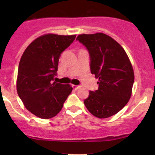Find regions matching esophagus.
Masks as SVG:
<instances>
[{"label":"esophagus","mask_w":155,"mask_h":155,"mask_svg":"<svg viewBox=\"0 0 155 155\" xmlns=\"http://www.w3.org/2000/svg\"><path fill=\"white\" fill-rule=\"evenodd\" d=\"M73 89H75V90H78V89H80V87H81V86H80V85H75V84H73Z\"/></svg>","instance_id":"esophagus-1"}]
</instances>
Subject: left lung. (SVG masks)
Instances as JSON below:
<instances>
[{
    "label": "left lung",
    "instance_id": "obj_1",
    "mask_svg": "<svg viewBox=\"0 0 155 155\" xmlns=\"http://www.w3.org/2000/svg\"><path fill=\"white\" fill-rule=\"evenodd\" d=\"M88 51L91 73L98 78V90L90 91L84 104L92 115L106 118L117 114L130 98L134 73L121 46L105 34L76 38Z\"/></svg>",
    "mask_w": 155,
    "mask_h": 155
}]
</instances>
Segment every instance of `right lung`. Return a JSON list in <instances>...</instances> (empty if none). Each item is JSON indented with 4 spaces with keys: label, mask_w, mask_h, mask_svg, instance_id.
<instances>
[{
    "label": "right lung",
    "mask_w": 155,
    "mask_h": 155,
    "mask_svg": "<svg viewBox=\"0 0 155 155\" xmlns=\"http://www.w3.org/2000/svg\"><path fill=\"white\" fill-rule=\"evenodd\" d=\"M76 35L48 34L31 42L18 67L17 91L26 109L38 117H54L63 108L73 87L54 82L62 53Z\"/></svg>",
    "instance_id": "obj_1"
}]
</instances>
